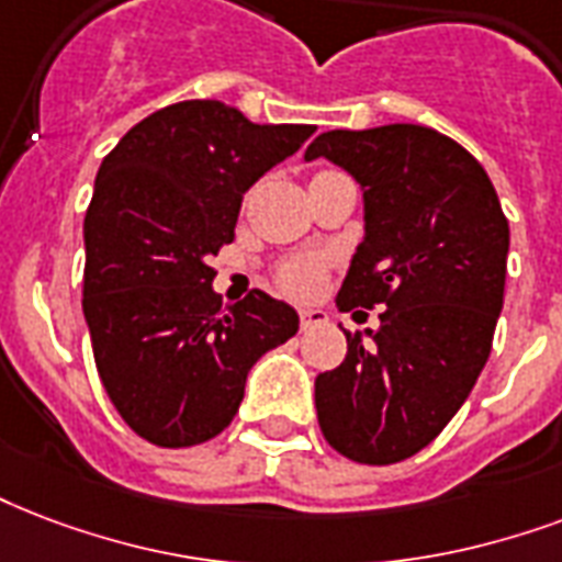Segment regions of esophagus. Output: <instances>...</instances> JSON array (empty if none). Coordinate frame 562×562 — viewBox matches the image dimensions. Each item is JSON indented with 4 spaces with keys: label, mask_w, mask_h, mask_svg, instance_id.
<instances>
[{
    "label": "esophagus",
    "mask_w": 562,
    "mask_h": 562,
    "mask_svg": "<svg viewBox=\"0 0 562 562\" xmlns=\"http://www.w3.org/2000/svg\"><path fill=\"white\" fill-rule=\"evenodd\" d=\"M327 324V312L321 310H300V329H315Z\"/></svg>",
    "instance_id": "esophagus-1"
}]
</instances>
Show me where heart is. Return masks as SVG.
Returning a JSON list of instances; mask_svg holds the SVG:
<instances>
[{
    "instance_id": "obj_1",
    "label": "heart",
    "mask_w": 562,
    "mask_h": 562,
    "mask_svg": "<svg viewBox=\"0 0 562 562\" xmlns=\"http://www.w3.org/2000/svg\"><path fill=\"white\" fill-rule=\"evenodd\" d=\"M324 277H327V265L318 256H294L277 268V285L300 300L315 297L324 285Z\"/></svg>"
}]
</instances>
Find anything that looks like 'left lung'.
Masks as SVG:
<instances>
[{
  "label": "left lung",
  "instance_id": "obj_1",
  "mask_svg": "<svg viewBox=\"0 0 562 562\" xmlns=\"http://www.w3.org/2000/svg\"><path fill=\"white\" fill-rule=\"evenodd\" d=\"M318 156L366 196L338 310L385 306L368 341L345 329L348 357L315 380L321 434L348 460L392 465L442 434L490 359L509 224L481 161L436 128H333L306 149Z\"/></svg>",
  "mask_w": 562,
  "mask_h": 562
}]
</instances>
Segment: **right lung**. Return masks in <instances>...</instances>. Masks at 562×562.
Returning a JSON list of instances; mask_svg holds the SVG:
<instances>
[{
	"mask_svg": "<svg viewBox=\"0 0 562 562\" xmlns=\"http://www.w3.org/2000/svg\"><path fill=\"white\" fill-rule=\"evenodd\" d=\"M312 132L186 100L102 158L85 214L81 310L102 385L140 439H214L238 413L247 371L297 333V312L259 289L224 306L209 259L233 244L244 191Z\"/></svg>",
	"mask_w": 562,
	"mask_h": 562,
	"instance_id": "1",
	"label": "right lung"
}]
</instances>
